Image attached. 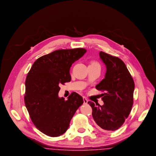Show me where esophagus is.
Wrapping results in <instances>:
<instances>
[{
    "instance_id": "34e87169",
    "label": "esophagus",
    "mask_w": 156,
    "mask_h": 156,
    "mask_svg": "<svg viewBox=\"0 0 156 156\" xmlns=\"http://www.w3.org/2000/svg\"><path fill=\"white\" fill-rule=\"evenodd\" d=\"M83 103L84 104H87L88 100L85 97H83Z\"/></svg>"
}]
</instances>
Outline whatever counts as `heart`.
<instances>
[{
  "mask_svg": "<svg viewBox=\"0 0 156 156\" xmlns=\"http://www.w3.org/2000/svg\"><path fill=\"white\" fill-rule=\"evenodd\" d=\"M90 65H99V64L98 62H95V61H93V62H90Z\"/></svg>",
  "mask_w": 156,
  "mask_h": 156,
  "instance_id": "1",
  "label": "heart"
}]
</instances>
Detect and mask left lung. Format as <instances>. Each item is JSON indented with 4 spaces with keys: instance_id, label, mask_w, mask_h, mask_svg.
<instances>
[{
    "instance_id": "left-lung-1",
    "label": "left lung",
    "mask_w": 156,
    "mask_h": 156,
    "mask_svg": "<svg viewBox=\"0 0 156 156\" xmlns=\"http://www.w3.org/2000/svg\"><path fill=\"white\" fill-rule=\"evenodd\" d=\"M99 56L106 65V73L96 88L105 92L101 94L104 105L97 107L92 101L88 104L92 108V117L100 129L115 131L131 112L135 83L124 62L119 57L103 51H100Z\"/></svg>"
}]
</instances>
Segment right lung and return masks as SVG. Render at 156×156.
Wrapping results in <instances>:
<instances>
[{"label":"right lung","mask_w":156,"mask_h":156,"mask_svg":"<svg viewBox=\"0 0 156 156\" xmlns=\"http://www.w3.org/2000/svg\"><path fill=\"white\" fill-rule=\"evenodd\" d=\"M87 52L83 48L55 50L34 62L25 80L26 108L39 131L51 137L64 133L77 109L83 103L73 92L67 100L58 96L60 85L70 82L72 64Z\"/></svg>","instance_id":"1"}]
</instances>
